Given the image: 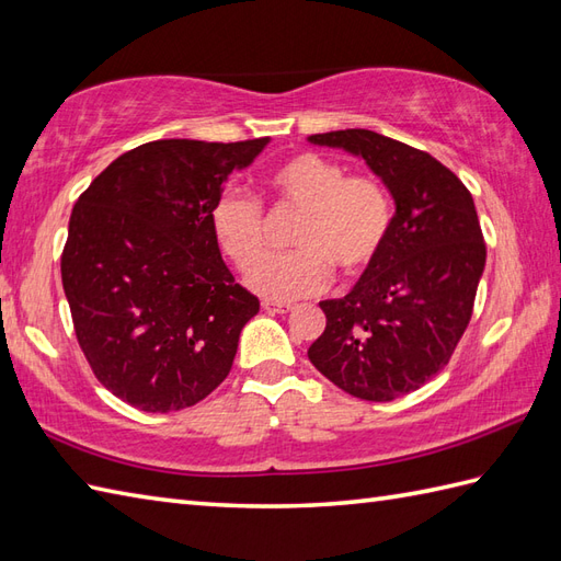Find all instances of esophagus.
<instances>
[{"mask_svg": "<svg viewBox=\"0 0 561 561\" xmlns=\"http://www.w3.org/2000/svg\"><path fill=\"white\" fill-rule=\"evenodd\" d=\"M262 307L268 313H288V311H293V305H288V302H273V299H264Z\"/></svg>", "mask_w": 561, "mask_h": 561, "instance_id": "obj_1", "label": "esophagus"}]
</instances>
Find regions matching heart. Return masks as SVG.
Segmentation results:
<instances>
[{"label":"heart","instance_id":"obj_1","mask_svg":"<svg viewBox=\"0 0 561 561\" xmlns=\"http://www.w3.org/2000/svg\"><path fill=\"white\" fill-rule=\"evenodd\" d=\"M271 197L278 207L302 216L290 242L297 250L264 259V207L242 187H226L211 204V236L242 273L253 267L250 285L268 299L317 295L333 280V270L359 276L386 248L392 202L374 175H350L343 161L319 152H299L268 173Z\"/></svg>","mask_w":561,"mask_h":561}]
</instances>
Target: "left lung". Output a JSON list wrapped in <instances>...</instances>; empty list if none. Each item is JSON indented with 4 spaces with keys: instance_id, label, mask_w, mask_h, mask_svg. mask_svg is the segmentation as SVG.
Here are the masks:
<instances>
[{
    "instance_id": "8db88e82",
    "label": "left lung",
    "mask_w": 561,
    "mask_h": 561,
    "mask_svg": "<svg viewBox=\"0 0 561 561\" xmlns=\"http://www.w3.org/2000/svg\"><path fill=\"white\" fill-rule=\"evenodd\" d=\"M309 142L362 157L394 199L386 248L357 285L325 299L309 362L354 398L390 402L447 366L471 321L485 242L473 197L447 167L386 135L350 128Z\"/></svg>"
}]
</instances>
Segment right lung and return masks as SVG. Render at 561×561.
<instances>
[{
	"label": "right lung",
	"mask_w": 561,
	"mask_h": 561,
	"mask_svg": "<svg viewBox=\"0 0 561 561\" xmlns=\"http://www.w3.org/2000/svg\"><path fill=\"white\" fill-rule=\"evenodd\" d=\"M266 145L145 142L78 197L61 283L78 345L118 400L167 414L224 383L259 299L224 264L209 211Z\"/></svg>",
	"instance_id": "obj_1"
}]
</instances>
